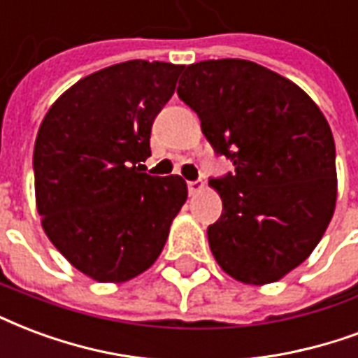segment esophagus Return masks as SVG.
<instances>
[{"label": "esophagus", "instance_id": "1", "mask_svg": "<svg viewBox=\"0 0 358 358\" xmlns=\"http://www.w3.org/2000/svg\"><path fill=\"white\" fill-rule=\"evenodd\" d=\"M187 189H189V195H197L205 189V184L201 180H195V182H187Z\"/></svg>", "mask_w": 358, "mask_h": 358}]
</instances>
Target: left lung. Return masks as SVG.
Instances as JSON below:
<instances>
[{
    "instance_id": "left-lung-1",
    "label": "left lung",
    "mask_w": 358,
    "mask_h": 358,
    "mask_svg": "<svg viewBox=\"0 0 358 358\" xmlns=\"http://www.w3.org/2000/svg\"><path fill=\"white\" fill-rule=\"evenodd\" d=\"M176 92L235 166L210 180L222 197V216L206 231L218 266L246 285L282 279L313 252L334 214L328 121L290 79L241 58L189 64Z\"/></svg>"
}]
</instances>
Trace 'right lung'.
Wrapping results in <instances>:
<instances>
[{"mask_svg":"<svg viewBox=\"0 0 358 358\" xmlns=\"http://www.w3.org/2000/svg\"><path fill=\"white\" fill-rule=\"evenodd\" d=\"M184 66L129 60L79 79L49 108L34 145L36 205L58 252L98 282L153 266L187 199L180 176L142 172L153 119Z\"/></svg>","mask_w":358,"mask_h":358,"instance_id":"add662e5","label":"right lung"}]
</instances>
